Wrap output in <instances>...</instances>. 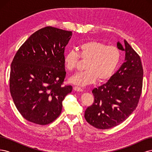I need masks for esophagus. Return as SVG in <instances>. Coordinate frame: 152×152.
<instances>
[{
	"label": "esophagus",
	"instance_id": "obj_1",
	"mask_svg": "<svg viewBox=\"0 0 152 152\" xmlns=\"http://www.w3.org/2000/svg\"><path fill=\"white\" fill-rule=\"evenodd\" d=\"M74 90H75V91H79V92H82V91H83V89H82V87H80L75 86V87H74Z\"/></svg>",
	"mask_w": 152,
	"mask_h": 152
}]
</instances>
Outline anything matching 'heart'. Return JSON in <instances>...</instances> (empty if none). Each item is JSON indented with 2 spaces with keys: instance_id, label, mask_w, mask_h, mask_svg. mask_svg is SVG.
<instances>
[{
  "instance_id": "b5f03b06",
  "label": "heart",
  "mask_w": 152,
  "mask_h": 152,
  "mask_svg": "<svg viewBox=\"0 0 152 152\" xmlns=\"http://www.w3.org/2000/svg\"><path fill=\"white\" fill-rule=\"evenodd\" d=\"M78 54L74 50L68 51L64 56V65L69 71L76 68L80 59L86 61L84 72L73 75L72 83L85 86L98 80H107L112 76L120 63L122 54L115 45H107L96 40L86 41L78 49Z\"/></svg>"
}]
</instances>
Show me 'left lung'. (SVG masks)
<instances>
[{
    "label": "left lung",
    "mask_w": 152,
    "mask_h": 152,
    "mask_svg": "<svg viewBox=\"0 0 152 152\" xmlns=\"http://www.w3.org/2000/svg\"><path fill=\"white\" fill-rule=\"evenodd\" d=\"M119 49L126 51V61L108 81L92 93L93 104L87 108L84 117L90 125L108 129L122 123L139 103L142 87L143 69L140 56L126 40Z\"/></svg>",
    "instance_id": "left-lung-1"
}]
</instances>
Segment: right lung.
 Wrapping results in <instances>:
<instances>
[{
  "label": "right lung",
  "mask_w": 152,
  "mask_h": 152,
  "mask_svg": "<svg viewBox=\"0 0 152 152\" xmlns=\"http://www.w3.org/2000/svg\"><path fill=\"white\" fill-rule=\"evenodd\" d=\"M72 32L46 26L32 34L18 50L11 65L10 88L16 108L39 125L60 115L62 102L72 91L63 86L65 48Z\"/></svg>",
  "instance_id": "1"
}]
</instances>
